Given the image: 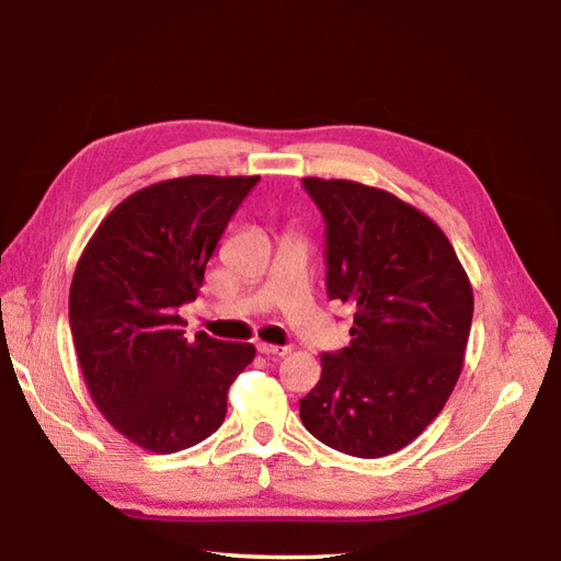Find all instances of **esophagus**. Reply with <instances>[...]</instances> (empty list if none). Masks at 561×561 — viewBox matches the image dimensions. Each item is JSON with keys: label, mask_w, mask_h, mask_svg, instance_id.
<instances>
[{"label": "esophagus", "mask_w": 561, "mask_h": 561, "mask_svg": "<svg viewBox=\"0 0 561 561\" xmlns=\"http://www.w3.org/2000/svg\"><path fill=\"white\" fill-rule=\"evenodd\" d=\"M256 350L264 354V357H285L290 352V347H278V345H268V343H259Z\"/></svg>", "instance_id": "esophagus-1"}]
</instances>
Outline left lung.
I'll return each mask as SVG.
<instances>
[{
	"label": "left lung",
	"instance_id": "8db88e82",
	"mask_svg": "<svg viewBox=\"0 0 561 561\" xmlns=\"http://www.w3.org/2000/svg\"><path fill=\"white\" fill-rule=\"evenodd\" d=\"M325 218L328 297L354 309L350 345L321 354L305 428L352 457L398 453L453 394L473 290L440 226L388 190L302 178Z\"/></svg>",
	"mask_w": 561,
	"mask_h": 561
}]
</instances>
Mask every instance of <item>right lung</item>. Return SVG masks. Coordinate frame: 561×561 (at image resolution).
Returning a JSON list of instances; mask_svg holds the SVG:
<instances>
[{
    "label": "right lung",
    "instance_id": "right-lung-1",
    "mask_svg": "<svg viewBox=\"0 0 561 561\" xmlns=\"http://www.w3.org/2000/svg\"><path fill=\"white\" fill-rule=\"evenodd\" d=\"M259 175H185L138 190L108 211L80 254L71 293L73 345L92 402L147 453L209 438L254 345L185 337L216 242Z\"/></svg>",
    "mask_w": 561,
    "mask_h": 561
}]
</instances>
